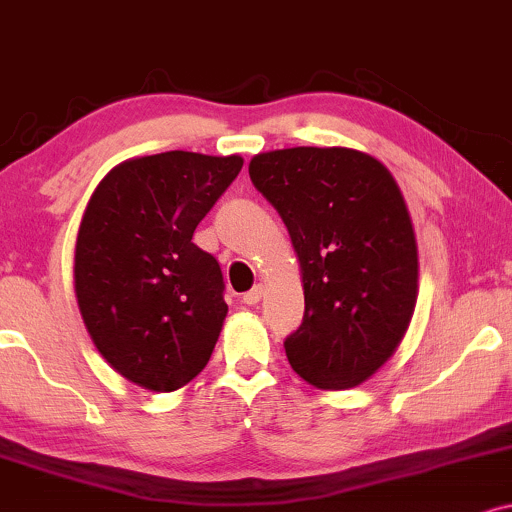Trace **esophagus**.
<instances>
[{"instance_id":"esophagus-1","label":"esophagus","mask_w":512,"mask_h":512,"mask_svg":"<svg viewBox=\"0 0 512 512\" xmlns=\"http://www.w3.org/2000/svg\"><path fill=\"white\" fill-rule=\"evenodd\" d=\"M262 295H264V288L262 286H255L252 288V291H248L243 295V303L245 305H257L262 300Z\"/></svg>"}]
</instances>
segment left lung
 <instances>
[{"label": "left lung", "instance_id": "left-lung-1", "mask_svg": "<svg viewBox=\"0 0 512 512\" xmlns=\"http://www.w3.org/2000/svg\"><path fill=\"white\" fill-rule=\"evenodd\" d=\"M248 171L291 233L303 276V324L283 343L293 372L324 391L360 386L398 350L420 291L396 178L353 147L260 152Z\"/></svg>", "mask_w": 512, "mask_h": 512}]
</instances>
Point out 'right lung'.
I'll use <instances>...</instances> for the list:
<instances>
[{"instance_id": "add662e5", "label": "right lung", "mask_w": 512, "mask_h": 512, "mask_svg": "<svg viewBox=\"0 0 512 512\" xmlns=\"http://www.w3.org/2000/svg\"><path fill=\"white\" fill-rule=\"evenodd\" d=\"M243 157L171 150L116 164L78 226L73 288L85 329L123 379L176 391L205 369L229 305L195 226Z\"/></svg>"}]
</instances>
